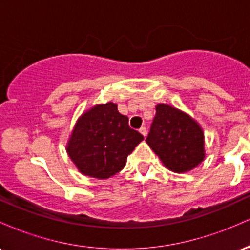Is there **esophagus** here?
Masks as SVG:
<instances>
[{
	"instance_id": "obj_1",
	"label": "esophagus",
	"mask_w": 250,
	"mask_h": 250,
	"mask_svg": "<svg viewBox=\"0 0 250 250\" xmlns=\"http://www.w3.org/2000/svg\"><path fill=\"white\" fill-rule=\"evenodd\" d=\"M140 133H141L143 136H146V135H147V128L141 127V128H140Z\"/></svg>"
}]
</instances>
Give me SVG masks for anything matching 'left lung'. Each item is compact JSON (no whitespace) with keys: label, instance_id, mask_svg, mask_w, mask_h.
Wrapping results in <instances>:
<instances>
[{"label":"left lung","instance_id":"1","mask_svg":"<svg viewBox=\"0 0 250 250\" xmlns=\"http://www.w3.org/2000/svg\"><path fill=\"white\" fill-rule=\"evenodd\" d=\"M146 141L175 173L190 170L205 157L202 129L190 116L168 104L156 107Z\"/></svg>","mask_w":250,"mask_h":250}]
</instances>
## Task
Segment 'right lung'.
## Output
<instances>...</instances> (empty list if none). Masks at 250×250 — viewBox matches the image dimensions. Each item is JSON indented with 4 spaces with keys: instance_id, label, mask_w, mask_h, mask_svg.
<instances>
[{
    "instance_id": "obj_1",
    "label": "right lung",
    "mask_w": 250,
    "mask_h": 250,
    "mask_svg": "<svg viewBox=\"0 0 250 250\" xmlns=\"http://www.w3.org/2000/svg\"><path fill=\"white\" fill-rule=\"evenodd\" d=\"M143 140L113 102L96 105L80 117L67 151L82 174L108 179L125 167L128 155Z\"/></svg>"
}]
</instances>
